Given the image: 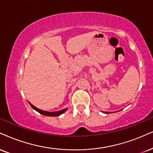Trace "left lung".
<instances>
[{"label":"left lung","mask_w":153,"mask_h":153,"mask_svg":"<svg viewBox=\"0 0 153 153\" xmlns=\"http://www.w3.org/2000/svg\"><path fill=\"white\" fill-rule=\"evenodd\" d=\"M105 114H109V113L108 112H105Z\"/></svg>","instance_id":"left-lung-1"}]
</instances>
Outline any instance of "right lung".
<instances>
[{
	"label": "right lung",
	"mask_w": 153,
	"mask_h": 153,
	"mask_svg": "<svg viewBox=\"0 0 153 153\" xmlns=\"http://www.w3.org/2000/svg\"><path fill=\"white\" fill-rule=\"evenodd\" d=\"M29 103H30V105L32 106V108L34 109V110L37 111V112L39 113L40 114L44 115V116H59V115L63 114V113H65V111L67 110V108H65V109H62V110H61V111H55V112H48V111H45L41 110V109L36 108V107L34 106V105L33 104H31L30 102H29Z\"/></svg>",
	"instance_id": "add662e5"
}]
</instances>
